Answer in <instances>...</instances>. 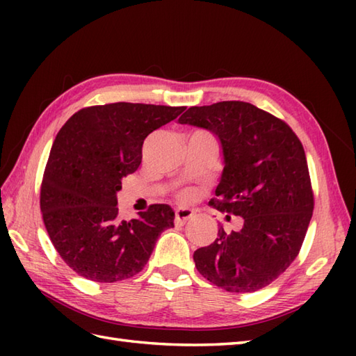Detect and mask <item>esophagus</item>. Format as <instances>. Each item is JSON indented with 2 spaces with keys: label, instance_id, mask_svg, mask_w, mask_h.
Segmentation results:
<instances>
[{
  "label": "esophagus",
  "instance_id": "1",
  "mask_svg": "<svg viewBox=\"0 0 356 356\" xmlns=\"http://www.w3.org/2000/svg\"><path fill=\"white\" fill-rule=\"evenodd\" d=\"M193 217H194V213L191 209H176L174 222H176V225H185L188 220H191Z\"/></svg>",
  "mask_w": 356,
  "mask_h": 356
}]
</instances>
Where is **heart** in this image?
Here are the masks:
<instances>
[{
  "label": "heart",
  "instance_id": "heart-1",
  "mask_svg": "<svg viewBox=\"0 0 356 356\" xmlns=\"http://www.w3.org/2000/svg\"><path fill=\"white\" fill-rule=\"evenodd\" d=\"M190 195H191V193H188V191H184V193H180V195H179V197H180V199H182V200H188V199H190Z\"/></svg>",
  "mask_w": 356,
  "mask_h": 356
}]
</instances>
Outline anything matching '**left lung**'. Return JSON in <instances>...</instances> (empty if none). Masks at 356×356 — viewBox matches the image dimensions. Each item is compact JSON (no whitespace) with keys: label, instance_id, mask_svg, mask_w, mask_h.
I'll list each match as a JSON object with an SVG mask.
<instances>
[{"label":"left lung","instance_id":"8db88e82","mask_svg":"<svg viewBox=\"0 0 356 356\" xmlns=\"http://www.w3.org/2000/svg\"><path fill=\"white\" fill-rule=\"evenodd\" d=\"M179 122L220 139L225 166L209 205L245 220L238 232L220 226L213 243L194 252L195 268L228 292L259 291L297 259L312 218L305 148L284 120L249 102L190 107Z\"/></svg>","mask_w":356,"mask_h":356}]
</instances>
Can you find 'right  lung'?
I'll return each instance as SVG.
<instances>
[{"label":"right lung","mask_w":356,"mask_h":356,"mask_svg":"<svg viewBox=\"0 0 356 356\" xmlns=\"http://www.w3.org/2000/svg\"><path fill=\"white\" fill-rule=\"evenodd\" d=\"M186 107L115 102L86 107L56 134L45 165L40 207L45 229L61 259L97 283L134 277L159 236L174 228V211L149 205L138 218L120 220L116 193L142 162L149 133Z\"/></svg>","instance_id":"obj_1"}]
</instances>
